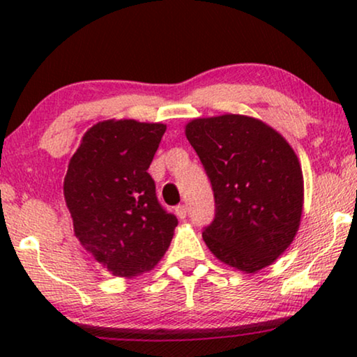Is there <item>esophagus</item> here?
I'll use <instances>...</instances> for the list:
<instances>
[{
	"instance_id": "obj_1",
	"label": "esophagus",
	"mask_w": 357,
	"mask_h": 357,
	"mask_svg": "<svg viewBox=\"0 0 357 357\" xmlns=\"http://www.w3.org/2000/svg\"><path fill=\"white\" fill-rule=\"evenodd\" d=\"M175 214H177L180 219L187 218V204H178V206L175 208Z\"/></svg>"
}]
</instances>
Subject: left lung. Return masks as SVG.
Masks as SVG:
<instances>
[{
  "instance_id": "8db88e82",
  "label": "left lung",
  "mask_w": 357,
  "mask_h": 357,
  "mask_svg": "<svg viewBox=\"0 0 357 357\" xmlns=\"http://www.w3.org/2000/svg\"><path fill=\"white\" fill-rule=\"evenodd\" d=\"M214 195V219L203 241L227 265L255 273L291 245L299 229L304 178L282 136L260 120L221 115L190 121Z\"/></svg>"
}]
</instances>
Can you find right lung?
Wrapping results in <instances>:
<instances>
[{
	"label": "right lung",
	"instance_id": "add662e5",
	"mask_svg": "<svg viewBox=\"0 0 357 357\" xmlns=\"http://www.w3.org/2000/svg\"><path fill=\"white\" fill-rule=\"evenodd\" d=\"M164 133L162 123L100 121L68 165L63 188L76 237L116 276L154 268L178 224L148 172Z\"/></svg>",
	"mask_w": 357,
	"mask_h": 357
}]
</instances>
